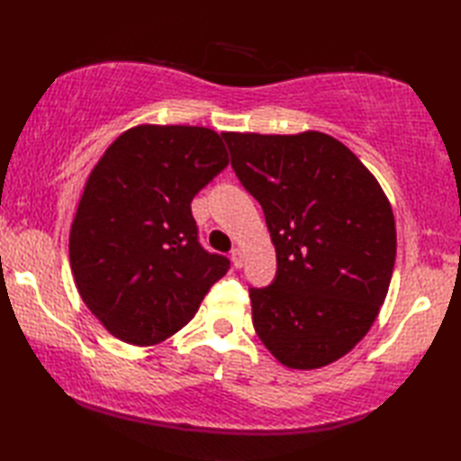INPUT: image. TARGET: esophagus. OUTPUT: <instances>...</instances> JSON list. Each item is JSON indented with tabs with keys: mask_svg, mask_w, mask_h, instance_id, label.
Here are the masks:
<instances>
[{
	"mask_svg": "<svg viewBox=\"0 0 461 461\" xmlns=\"http://www.w3.org/2000/svg\"><path fill=\"white\" fill-rule=\"evenodd\" d=\"M231 263H233V267H236V269L243 267V249L241 248H236L231 251Z\"/></svg>",
	"mask_w": 461,
	"mask_h": 461,
	"instance_id": "1",
	"label": "esophagus"
}]
</instances>
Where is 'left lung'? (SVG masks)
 Segmentation results:
<instances>
[{"mask_svg": "<svg viewBox=\"0 0 461 461\" xmlns=\"http://www.w3.org/2000/svg\"><path fill=\"white\" fill-rule=\"evenodd\" d=\"M221 136L277 253L276 281L249 291L258 337L287 368L327 366L365 339L386 299L393 205L357 154L325 132Z\"/></svg>", "mask_w": 461, "mask_h": 461, "instance_id": "1", "label": "left lung"}]
</instances>
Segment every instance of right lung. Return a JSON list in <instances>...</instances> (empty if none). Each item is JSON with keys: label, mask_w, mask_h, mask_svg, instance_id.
Segmentation results:
<instances>
[{"label": "right lung", "mask_w": 461, "mask_h": 461, "mask_svg": "<svg viewBox=\"0 0 461 461\" xmlns=\"http://www.w3.org/2000/svg\"><path fill=\"white\" fill-rule=\"evenodd\" d=\"M230 162L205 126L136 124L85 182L68 233L83 303L122 342L152 347L198 311L230 261L202 249L190 203Z\"/></svg>", "instance_id": "right-lung-1"}]
</instances>
